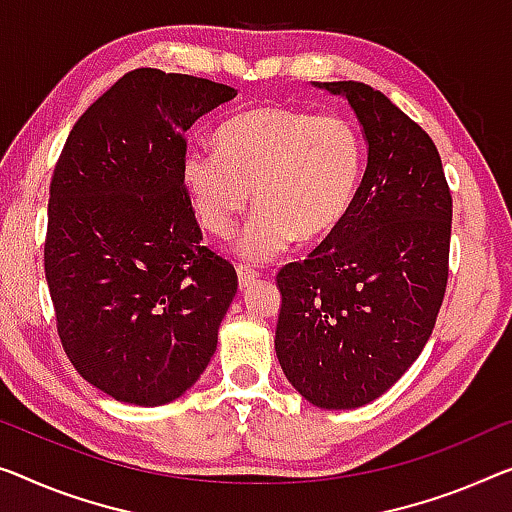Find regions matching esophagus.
I'll return each mask as SVG.
<instances>
[{"label":"esophagus","instance_id":"obj_1","mask_svg":"<svg viewBox=\"0 0 512 512\" xmlns=\"http://www.w3.org/2000/svg\"><path fill=\"white\" fill-rule=\"evenodd\" d=\"M236 276H239V289H241V292H246V289L255 285L257 271L248 269V266H236Z\"/></svg>","mask_w":512,"mask_h":512}]
</instances>
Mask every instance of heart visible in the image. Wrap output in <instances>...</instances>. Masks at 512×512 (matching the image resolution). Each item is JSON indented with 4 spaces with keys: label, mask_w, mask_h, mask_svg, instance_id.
<instances>
[{
    "label": "heart",
    "mask_w": 512,
    "mask_h": 512,
    "mask_svg": "<svg viewBox=\"0 0 512 512\" xmlns=\"http://www.w3.org/2000/svg\"><path fill=\"white\" fill-rule=\"evenodd\" d=\"M218 154L188 151L181 160L200 223L225 236L248 207L236 250L248 264H269L292 243L333 234L352 211L363 174V142L340 114H312L282 105H257L216 131Z\"/></svg>",
    "instance_id": "1"
}]
</instances>
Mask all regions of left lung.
Listing matches in <instances>:
<instances>
[{
    "label": "left lung",
    "instance_id": "left-lung-1",
    "mask_svg": "<svg viewBox=\"0 0 512 512\" xmlns=\"http://www.w3.org/2000/svg\"><path fill=\"white\" fill-rule=\"evenodd\" d=\"M352 105L368 167L342 225L282 266L280 368L315 407L356 409L386 393L430 340L444 301L453 200L421 126L363 82H312Z\"/></svg>",
    "mask_w": 512,
    "mask_h": 512
}]
</instances>
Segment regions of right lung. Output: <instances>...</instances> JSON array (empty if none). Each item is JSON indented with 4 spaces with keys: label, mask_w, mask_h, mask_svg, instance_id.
I'll use <instances>...</instances> for the list:
<instances>
[{
    "label": "right lung",
    "mask_w": 512,
    "mask_h": 512,
    "mask_svg": "<svg viewBox=\"0 0 512 512\" xmlns=\"http://www.w3.org/2000/svg\"><path fill=\"white\" fill-rule=\"evenodd\" d=\"M236 89L137 68L89 105L50 183L45 280L73 368L137 407L181 398L216 354L239 287L202 246L183 133Z\"/></svg>",
    "instance_id": "1"
}]
</instances>
